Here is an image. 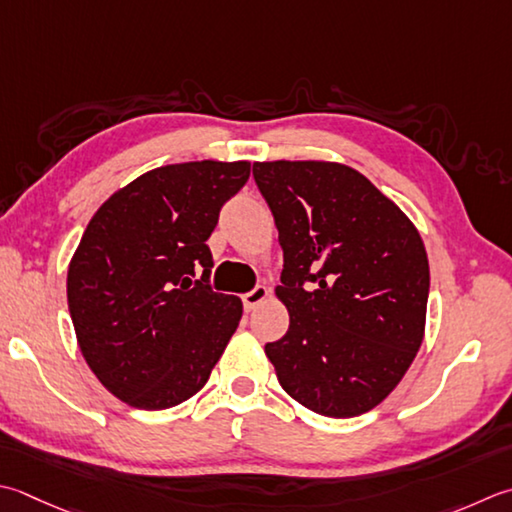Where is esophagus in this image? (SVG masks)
Returning <instances> with one entry per match:
<instances>
[{"instance_id":"obj_1","label":"esophagus","mask_w":512,"mask_h":512,"mask_svg":"<svg viewBox=\"0 0 512 512\" xmlns=\"http://www.w3.org/2000/svg\"><path fill=\"white\" fill-rule=\"evenodd\" d=\"M270 295V290L264 284H257L253 290H248V293L242 295V302L246 310H255L259 304L264 302V299Z\"/></svg>"}]
</instances>
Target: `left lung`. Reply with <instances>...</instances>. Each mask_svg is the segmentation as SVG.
<instances>
[{
    "label": "left lung",
    "mask_w": 512,
    "mask_h": 512,
    "mask_svg": "<svg viewBox=\"0 0 512 512\" xmlns=\"http://www.w3.org/2000/svg\"><path fill=\"white\" fill-rule=\"evenodd\" d=\"M284 250L290 326L266 344L279 384L313 413L357 417L390 395L424 339L428 257L410 219L333 162H257Z\"/></svg>",
    "instance_id": "8db88e82"
}]
</instances>
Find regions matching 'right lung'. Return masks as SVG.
I'll return each mask as SVG.
<instances>
[{
	"mask_svg": "<svg viewBox=\"0 0 512 512\" xmlns=\"http://www.w3.org/2000/svg\"><path fill=\"white\" fill-rule=\"evenodd\" d=\"M248 177V162L162 166L88 222L68 268V310L86 364L122 402L182 404L222 357L242 302L210 286L206 239Z\"/></svg>",
	"mask_w": 512,
	"mask_h": 512,
	"instance_id": "1",
	"label": "right lung"
}]
</instances>
